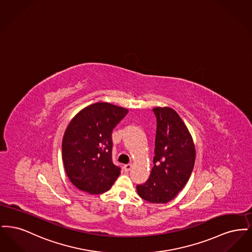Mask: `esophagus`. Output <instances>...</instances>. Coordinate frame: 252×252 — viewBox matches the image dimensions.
<instances>
[{
  "instance_id": "34e87169",
  "label": "esophagus",
  "mask_w": 252,
  "mask_h": 252,
  "mask_svg": "<svg viewBox=\"0 0 252 252\" xmlns=\"http://www.w3.org/2000/svg\"><path fill=\"white\" fill-rule=\"evenodd\" d=\"M132 168V164L131 163H128V164H126L125 166H124V169H125V171L126 172H128L130 169Z\"/></svg>"
}]
</instances>
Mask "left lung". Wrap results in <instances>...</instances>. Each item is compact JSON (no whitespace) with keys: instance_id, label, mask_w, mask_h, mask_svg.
Instances as JSON below:
<instances>
[{"instance_id":"8db88e82","label":"left lung","mask_w":252,"mask_h":252,"mask_svg":"<svg viewBox=\"0 0 252 252\" xmlns=\"http://www.w3.org/2000/svg\"><path fill=\"white\" fill-rule=\"evenodd\" d=\"M157 118L154 166L148 180L137 192L150 203L171 201L184 188L192 174L195 148L192 136L173 108H153Z\"/></svg>"}]
</instances>
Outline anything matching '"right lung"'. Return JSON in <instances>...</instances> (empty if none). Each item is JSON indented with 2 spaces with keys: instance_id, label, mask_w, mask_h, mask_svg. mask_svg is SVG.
Masks as SVG:
<instances>
[{
  "instance_id": "right-lung-1",
  "label": "right lung",
  "mask_w": 252,
  "mask_h": 252,
  "mask_svg": "<svg viewBox=\"0 0 252 252\" xmlns=\"http://www.w3.org/2000/svg\"><path fill=\"white\" fill-rule=\"evenodd\" d=\"M127 112L126 108L98 102L80 110L70 122L62 140V159L77 189L100 194L119 177L121 168L111 158V133Z\"/></svg>"
}]
</instances>
